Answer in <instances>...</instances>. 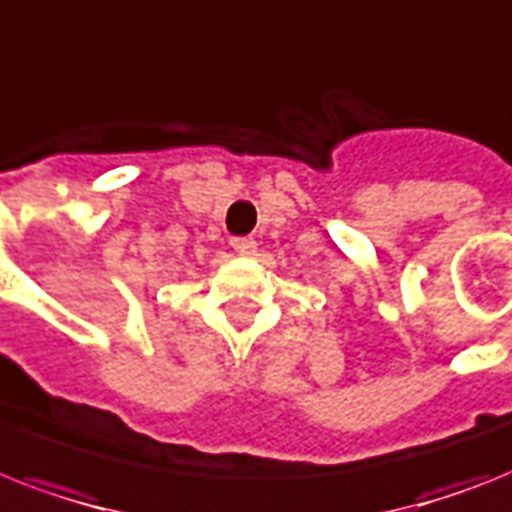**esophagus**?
<instances>
[{"instance_id": "esophagus-1", "label": "esophagus", "mask_w": 512, "mask_h": 512, "mask_svg": "<svg viewBox=\"0 0 512 512\" xmlns=\"http://www.w3.org/2000/svg\"><path fill=\"white\" fill-rule=\"evenodd\" d=\"M232 251L240 253V256H251V253H256V240L248 238V235H238V238L230 240Z\"/></svg>"}]
</instances>
